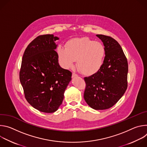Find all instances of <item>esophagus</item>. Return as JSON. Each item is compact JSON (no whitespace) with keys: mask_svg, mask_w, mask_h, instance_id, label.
Instances as JSON below:
<instances>
[{"mask_svg":"<svg viewBox=\"0 0 147 147\" xmlns=\"http://www.w3.org/2000/svg\"><path fill=\"white\" fill-rule=\"evenodd\" d=\"M78 76H77V74H76V73H73L72 74V78H74V77H77Z\"/></svg>","mask_w":147,"mask_h":147,"instance_id":"34e87169","label":"esophagus"}]
</instances>
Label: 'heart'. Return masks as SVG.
<instances>
[{"label":"heart","instance_id":"heart-1","mask_svg":"<svg viewBox=\"0 0 147 147\" xmlns=\"http://www.w3.org/2000/svg\"><path fill=\"white\" fill-rule=\"evenodd\" d=\"M56 52L61 67L70 69L77 60L78 70L87 76L94 74L101 69L105 57L104 46L87 37L70 39L66 43V48L59 46Z\"/></svg>","mask_w":147,"mask_h":147}]
</instances>
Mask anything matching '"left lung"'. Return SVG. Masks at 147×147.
<instances>
[{"label":"left lung","mask_w":147,"mask_h":147,"mask_svg":"<svg viewBox=\"0 0 147 147\" xmlns=\"http://www.w3.org/2000/svg\"><path fill=\"white\" fill-rule=\"evenodd\" d=\"M105 49V57L101 69L84 77L86 88L84 98L95 110L112 107L122 97L127 88L128 63L122 48L111 36L96 35Z\"/></svg>","instance_id":"1"}]
</instances>
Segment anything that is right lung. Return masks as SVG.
<instances>
[{
  "label": "right lung",
  "mask_w": 147,
  "mask_h": 147,
  "mask_svg": "<svg viewBox=\"0 0 147 147\" xmlns=\"http://www.w3.org/2000/svg\"><path fill=\"white\" fill-rule=\"evenodd\" d=\"M58 39L53 34L34 39L25 50L20 71L26 99L33 108L44 113L59 109L71 80V72L59 64L55 51Z\"/></svg>",
  "instance_id": "obj_1"
}]
</instances>
